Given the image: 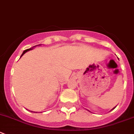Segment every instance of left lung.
Wrapping results in <instances>:
<instances>
[{
    "mask_svg": "<svg viewBox=\"0 0 134 134\" xmlns=\"http://www.w3.org/2000/svg\"><path fill=\"white\" fill-rule=\"evenodd\" d=\"M116 107H114V108H112V110H114V108H116Z\"/></svg>",
    "mask_w": 134,
    "mask_h": 134,
    "instance_id": "obj_1",
    "label": "left lung"
}]
</instances>
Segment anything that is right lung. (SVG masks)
<instances>
[{"instance_id": "add662e5", "label": "right lung", "mask_w": 134, "mask_h": 134, "mask_svg": "<svg viewBox=\"0 0 134 134\" xmlns=\"http://www.w3.org/2000/svg\"><path fill=\"white\" fill-rule=\"evenodd\" d=\"M32 48H30V49H27L24 50V52H23V53H22V55H21V57H22V56L25 53H26V52H28V51H30V50H32ZM31 112H32V111H31Z\"/></svg>"}]
</instances>
